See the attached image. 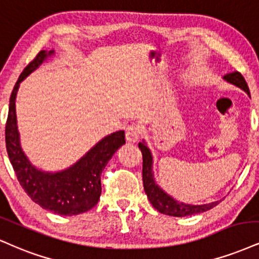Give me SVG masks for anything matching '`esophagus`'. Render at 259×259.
<instances>
[{
    "label": "esophagus",
    "instance_id": "obj_1",
    "mask_svg": "<svg viewBox=\"0 0 259 259\" xmlns=\"http://www.w3.org/2000/svg\"><path fill=\"white\" fill-rule=\"evenodd\" d=\"M141 133H142V129L139 124H130V125L126 127V132H125L126 141L129 142L139 141L140 136H141Z\"/></svg>",
    "mask_w": 259,
    "mask_h": 259
}]
</instances>
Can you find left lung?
I'll list each match as a JSON object with an SVG mask.
<instances>
[{
  "label": "left lung",
  "instance_id": "obj_1",
  "mask_svg": "<svg viewBox=\"0 0 259 259\" xmlns=\"http://www.w3.org/2000/svg\"><path fill=\"white\" fill-rule=\"evenodd\" d=\"M224 79L227 82L234 84V85L241 88L244 92L250 95V89H248L247 83L242 74L235 71V72L228 73L224 76ZM139 148L142 152V180H143V188H145L146 194H147L148 200L153 205L154 208L164 214H169V216L174 217H185V216H192V214H197L205 212V211L210 210L216 206L220 201H213L210 204L204 205H189L183 204L170 197L166 194L159 186L155 183L153 177V171H152V164H153V159H152V154L149 148L146 146L145 141L139 143Z\"/></svg>",
  "mask_w": 259,
  "mask_h": 259
}]
</instances>
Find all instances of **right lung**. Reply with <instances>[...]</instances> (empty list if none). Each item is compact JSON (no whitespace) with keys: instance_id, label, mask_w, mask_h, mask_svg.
Returning <instances> with one entry per match:
<instances>
[{"instance_id":"obj_1","label":"right lung","mask_w":259,"mask_h":259,"mask_svg":"<svg viewBox=\"0 0 259 259\" xmlns=\"http://www.w3.org/2000/svg\"><path fill=\"white\" fill-rule=\"evenodd\" d=\"M54 54L40 51L36 58L24 68L15 83L6 123V147L20 186L36 204L62 216H73L90 210L98 204L101 195V172L117 149L125 143L123 130L106 136L85 155L66 170L45 172L36 169L21 149L15 114V98L21 80Z\"/></svg>"}]
</instances>
